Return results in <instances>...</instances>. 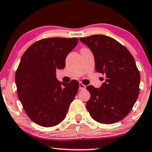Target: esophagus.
<instances>
[{
    "mask_svg": "<svg viewBox=\"0 0 152 152\" xmlns=\"http://www.w3.org/2000/svg\"><path fill=\"white\" fill-rule=\"evenodd\" d=\"M86 88V86L80 82L79 83V89L80 90H83V89Z\"/></svg>",
    "mask_w": 152,
    "mask_h": 152,
    "instance_id": "34e87169",
    "label": "esophagus"
}]
</instances>
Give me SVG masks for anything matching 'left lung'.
<instances>
[{"mask_svg": "<svg viewBox=\"0 0 152 152\" xmlns=\"http://www.w3.org/2000/svg\"><path fill=\"white\" fill-rule=\"evenodd\" d=\"M92 51L96 71L105 76L99 89L88 86L86 107L102 124H113L130 112L140 94V74L134 58L125 46L110 37L94 34L79 39Z\"/></svg>", "mask_w": 152, "mask_h": 152, "instance_id": "left-lung-1", "label": "left lung"}]
</instances>
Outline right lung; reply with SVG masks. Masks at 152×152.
<instances>
[{"mask_svg":"<svg viewBox=\"0 0 152 152\" xmlns=\"http://www.w3.org/2000/svg\"><path fill=\"white\" fill-rule=\"evenodd\" d=\"M78 41L76 37L45 38L22 56L15 72L18 96L27 116L37 125L50 127L59 124L77 94L79 83H60L56 71L64 68L66 57Z\"/></svg>","mask_w":152,"mask_h":152,"instance_id":"obj_1","label":"right lung"}]
</instances>
